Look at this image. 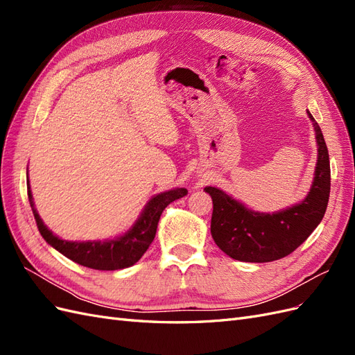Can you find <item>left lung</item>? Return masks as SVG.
I'll use <instances>...</instances> for the list:
<instances>
[{"label":"left lung","instance_id":"8db88e82","mask_svg":"<svg viewBox=\"0 0 355 355\" xmlns=\"http://www.w3.org/2000/svg\"><path fill=\"white\" fill-rule=\"evenodd\" d=\"M317 141L314 180L306 197L292 207L274 213L249 209L219 188L206 187L211 197V237L219 249L235 261L272 262L296 250L323 219L330 194L329 151L321 128L306 111Z\"/></svg>","mask_w":355,"mask_h":355}]
</instances>
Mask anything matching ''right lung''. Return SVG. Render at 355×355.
<instances>
[{
    "instance_id": "add662e5",
    "label": "right lung",
    "mask_w": 355,
    "mask_h": 355,
    "mask_svg": "<svg viewBox=\"0 0 355 355\" xmlns=\"http://www.w3.org/2000/svg\"><path fill=\"white\" fill-rule=\"evenodd\" d=\"M26 184L31 209L32 213H34L37 227L40 234L42 235V239H44L53 249H56L63 256H67L68 259L83 266L92 268V270L99 271L124 270V268L135 265L154 241L158 220L163 210L170 202H173L175 200H179L188 194V191L185 188H173L154 196L146 202L141 216H139L137 220L133 223V227L115 239L105 241H68L59 239L58 235L53 234L46 227L35 209L29 179Z\"/></svg>"
}]
</instances>
